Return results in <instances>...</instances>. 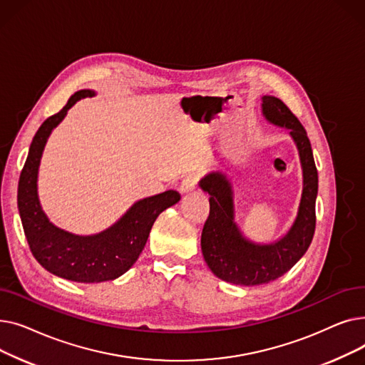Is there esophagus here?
<instances>
[{
  "label": "esophagus",
  "mask_w": 365,
  "mask_h": 365,
  "mask_svg": "<svg viewBox=\"0 0 365 365\" xmlns=\"http://www.w3.org/2000/svg\"><path fill=\"white\" fill-rule=\"evenodd\" d=\"M197 182H198V178H197L195 175L186 176V178L182 180V183H180V192H182V194L192 192V190H194L195 186H197Z\"/></svg>",
  "instance_id": "34e87169"
}]
</instances>
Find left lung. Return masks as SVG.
Instances as JSON below:
<instances>
[{"mask_svg":"<svg viewBox=\"0 0 365 365\" xmlns=\"http://www.w3.org/2000/svg\"><path fill=\"white\" fill-rule=\"evenodd\" d=\"M263 117L290 130L303 171V189L296 220L290 231L272 244H256L242 237L234 220L232 187L222 171L200 180L210 195V215L201 234V250L212 272L237 285H260L289 272L308 250L315 232L318 171L306 130L287 105L274 96L262 98Z\"/></svg>","mask_w":365,"mask_h":365,"instance_id":"8db88e82","label":"left lung"}]
</instances>
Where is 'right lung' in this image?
Wrapping results in <instances>:
<instances>
[{
  "label": "right lung",
  "instance_id": "obj_1",
  "mask_svg": "<svg viewBox=\"0 0 365 365\" xmlns=\"http://www.w3.org/2000/svg\"><path fill=\"white\" fill-rule=\"evenodd\" d=\"M94 96L93 90H80L68 103L48 117L32 139L28 158L17 187V207L25 237L34 257L57 277L75 282H102L121 277L138 260L148 241L153 222L165 208L180 200L176 190L143 198L134 202L128 212L106 231L81 237L54 226L43 212L38 200V167L51 130L59 124L68 109L84 98Z\"/></svg>",
  "mask_w": 365,
  "mask_h": 365
}]
</instances>
